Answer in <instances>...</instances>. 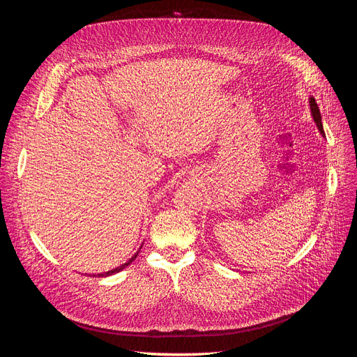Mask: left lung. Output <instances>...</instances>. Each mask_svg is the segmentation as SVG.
Instances as JSON below:
<instances>
[{
	"label": "left lung",
	"mask_w": 357,
	"mask_h": 357,
	"mask_svg": "<svg viewBox=\"0 0 357 357\" xmlns=\"http://www.w3.org/2000/svg\"><path fill=\"white\" fill-rule=\"evenodd\" d=\"M310 109H311V114H312V119H314V122H316V125H317V128H319L320 134H321V135H325V131H323L321 114H320V110H319V105H317L316 100L312 98V96H311V98H310Z\"/></svg>",
	"instance_id": "1"
}]
</instances>
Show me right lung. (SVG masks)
Segmentation results:
<instances>
[{"label":"right lung","instance_id":"right-lung-1","mask_svg":"<svg viewBox=\"0 0 357 357\" xmlns=\"http://www.w3.org/2000/svg\"><path fill=\"white\" fill-rule=\"evenodd\" d=\"M137 255H138V252L131 257V259H129V261L128 262H125L123 265H121V266H117V268H114V269H112V271H109V273H104V274H100L98 277H107V275H113V274H116V273H119V271H122V269L123 268H126L129 264H131L132 261H135V257H137Z\"/></svg>","mask_w":357,"mask_h":357}]
</instances>
